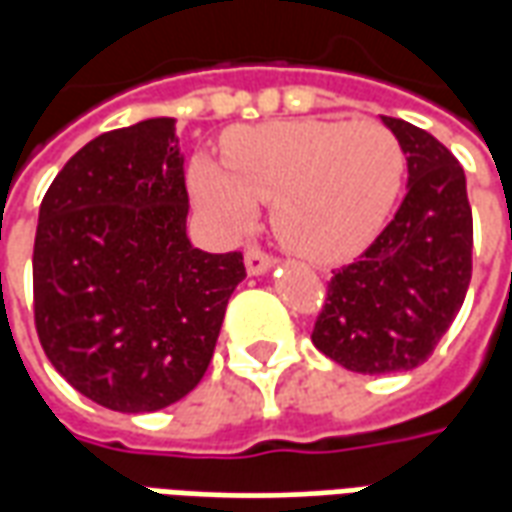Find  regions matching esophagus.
Masks as SVG:
<instances>
[{"instance_id": "esophagus-1", "label": "esophagus", "mask_w": 512, "mask_h": 512, "mask_svg": "<svg viewBox=\"0 0 512 512\" xmlns=\"http://www.w3.org/2000/svg\"><path fill=\"white\" fill-rule=\"evenodd\" d=\"M244 260H246V271H249V274H263V271H268V268L277 263L271 252H266L263 246H257V244L246 246Z\"/></svg>"}]
</instances>
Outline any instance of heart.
Masks as SVG:
<instances>
[{
  "instance_id": "b5f03b06",
  "label": "heart",
  "mask_w": 512,
  "mask_h": 512,
  "mask_svg": "<svg viewBox=\"0 0 512 512\" xmlns=\"http://www.w3.org/2000/svg\"><path fill=\"white\" fill-rule=\"evenodd\" d=\"M406 156L378 120H282L238 128L224 139V169L191 164V194L233 233L271 205L274 233L315 263L359 255L395 205Z\"/></svg>"
}]
</instances>
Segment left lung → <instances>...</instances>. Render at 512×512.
I'll use <instances>...</instances> for the list:
<instances>
[{"label":"left lung","instance_id":"obj_1","mask_svg":"<svg viewBox=\"0 0 512 512\" xmlns=\"http://www.w3.org/2000/svg\"><path fill=\"white\" fill-rule=\"evenodd\" d=\"M381 120L406 153L408 191L359 260L334 271L312 329L321 354L365 376L422 365L472 282V205L458 158L406 120Z\"/></svg>","mask_w":512,"mask_h":512}]
</instances>
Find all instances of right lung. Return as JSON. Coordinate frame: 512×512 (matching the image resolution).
I'll list each match as a JSON object with an SVG mask.
<instances>
[{
    "label": "right lung",
    "instance_id": "right-lung-1",
    "mask_svg": "<svg viewBox=\"0 0 512 512\" xmlns=\"http://www.w3.org/2000/svg\"><path fill=\"white\" fill-rule=\"evenodd\" d=\"M186 213L172 117L95 136L40 202L35 329L54 370L98 406H172L211 365L244 255L194 249Z\"/></svg>",
    "mask_w": 512,
    "mask_h": 512
}]
</instances>
